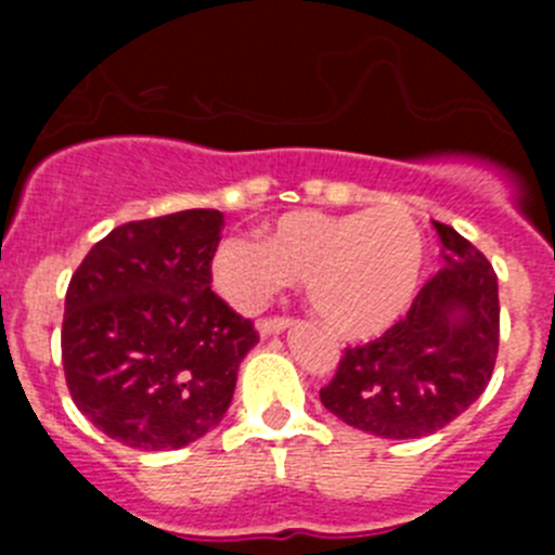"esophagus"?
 I'll return each instance as SVG.
<instances>
[{
    "mask_svg": "<svg viewBox=\"0 0 555 555\" xmlns=\"http://www.w3.org/2000/svg\"><path fill=\"white\" fill-rule=\"evenodd\" d=\"M288 325H292L288 317H269V320L258 322V333H261V336H274V333L286 331Z\"/></svg>",
    "mask_w": 555,
    "mask_h": 555,
    "instance_id": "34e87169",
    "label": "esophagus"
}]
</instances>
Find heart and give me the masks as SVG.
I'll return each mask as SVG.
<instances>
[{
	"mask_svg": "<svg viewBox=\"0 0 555 555\" xmlns=\"http://www.w3.org/2000/svg\"><path fill=\"white\" fill-rule=\"evenodd\" d=\"M423 267V230L397 208L341 217L294 210L263 242L230 235L210 258L214 286L238 311H258L292 278L320 320L347 338L389 327L414 300Z\"/></svg>",
	"mask_w": 555,
	"mask_h": 555,
	"instance_id": "obj_1",
	"label": "heart"
}]
</instances>
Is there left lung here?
<instances>
[{"instance_id":"8db88e82","label":"left lung","mask_w":555,"mask_h":555,"mask_svg":"<svg viewBox=\"0 0 555 555\" xmlns=\"http://www.w3.org/2000/svg\"><path fill=\"white\" fill-rule=\"evenodd\" d=\"M434 228L444 269L384 336L347 347L320 391L341 423L384 439H420L453 423L483 395L498 358V274L450 224Z\"/></svg>"}]
</instances>
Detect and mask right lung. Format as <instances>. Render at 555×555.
I'll return each instance as SVG.
<instances>
[{"label": "right lung", "instance_id": "right-lung-1", "mask_svg": "<svg viewBox=\"0 0 555 555\" xmlns=\"http://www.w3.org/2000/svg\"><path fill=\"white\" fill-rule=\"evenodd\" d=\"M224 217L194 208L113 228L72 274L61 352L77 409L135 450H178L222 423L253 322L210 292Z\"/></svg>", "mask_w": 555, "mask_h": 555}]
</instances>
